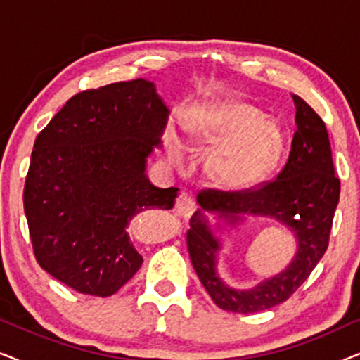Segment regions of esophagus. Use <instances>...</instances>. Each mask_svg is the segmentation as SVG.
Instances as JSON below:
<instances>
[{"instance_id": "obj_1", "label": "esophagus", "mask_w": 360, "mask_h": 360, "mask_svg": "<svg viewBox=\"0 0 360 360\" xmlns=\"http://www.w3.org/2000/svg\"><path fill=\"white\" fill-rule=\"evenodd\" d=\"M195 208H196V205H195V201H193V198H191V196L184 193V195H180L179 198H176L175 213L181 216V218H188V216L195 211Z\"/></svg>"}]
</instances>
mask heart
Instances as JSON below:
<instances>
[{"instance_id":"b5f03b06","label":"heart","mask_w":360,"mask_h":360,"mask_svg":"<svg viewBox=\"0 0 360 360\" xmlns=\"http://www.w3.org/2000/svg\"><path fill=\"white\" fill-rule=\"evenodd\" d=\"M254 106L234 105L221 112L211 136L223 139L239 134L226 147L219 159V175L228 184H244L267 170L283 146V134L275 120H260ZM179 155V147H174Z\"/></svg>"}]
</instances>
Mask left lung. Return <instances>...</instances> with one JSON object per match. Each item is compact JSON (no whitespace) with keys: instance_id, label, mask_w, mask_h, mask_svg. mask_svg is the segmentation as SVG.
<instances>
[{"instance_id":"obj_1","label":"left lung","mask_w":360,"mask_h":360,"mask_svg":"<svg viewBox=\"0 0 360 360\" xmlns=\"http://www.w3.org/2000/svg\"><path fill=\"white\" fill-rule=\"evenodd\" d=\"M293 101L297 131L278 176L243 190L206 188L196 196L200 208L191 216L186 233L188 254L206 292L226 311L257 313L283 303L309 277L328 249L341 181L334 175L326 124L302 98L293 95ZM208 214L233 226L245 215L277 219L297 238L295 257L287 269L252 289L229 288L217 274L220 241L210 229Z\"/></svg>"}]
</instances>
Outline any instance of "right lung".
<instances>
[{
	"mask_svg": "<svg viewBox=\"0 0 360 360\" xmlns=\"http://www.w3.org/2000/svg\"><path fill=\"white\" fill-rule=\"evenodd\" d=\"M169 112L154 83L137 78L77 93L39 132L24 213L36 260L58 282L111 297L139 270L129 223L179 196L146 175Z\"/></svg>",
	"mask_w": 360,
	"mask_h": 360,
	"instance_id": "1",
	"label": "right lung"
}]
</instances>
